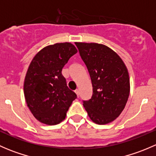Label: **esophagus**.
Wrapping results in <instances>:
<instances>
[{"label": "esophagus", "instance_id": "34e87169", "mask_svg": "<svg viewBox=\"0 0 156 156\" xmlns=\"http://www.w3.org/2000/svg\"><path fill=\"white\" fill-rule=\"evenodd\" d=\"M75 94H77V96H78H78H79V90H78V89H76L75 90Z\"/></svg>", "mask_w": 156, "mask_h": 156}]
</instances>
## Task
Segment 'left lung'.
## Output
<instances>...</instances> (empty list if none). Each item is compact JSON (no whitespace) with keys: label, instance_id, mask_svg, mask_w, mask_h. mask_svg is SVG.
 Masks as SVG:
<instances>
[{"label":"left lung","instance_id":"1","mask_svg":"<svg viewBox=\"0 0 156 156\" xmlns=\"http://www.w3.org/2000/svg\"><path fill=\"white\" fill-rule=\"evenodd\" d=\"M93 86L91 99L83 106L92 122L106 125L125 108L130 94V78L122 58L113 50L97 43L75 42Z\"/></svg>","mask_w":156,"mask_h":156}]
</instances>
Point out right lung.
Returning <instances> with one entry per match:
<instances>
[{"mask_svg": "<svg viewBox=\"0 0 156 156\" xmlns=\"http://www.w3.org/2000/svg\"><path fill=\"white\" fill-rule=\"evenodd\" d=\"M77 52L72 44L56 43L41 49L30 63L24 81V96L31 112L41 123H60L77 98L62 75L64 66Z\"/></svg>", "mask_w": 156, "mask_h": 156, "instance_id": "right-lung-1", "label": "right lung"}]
</instances>
